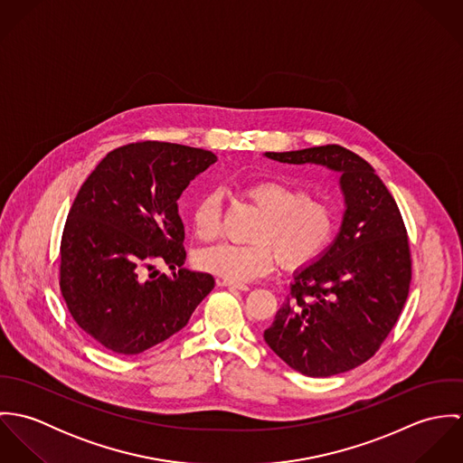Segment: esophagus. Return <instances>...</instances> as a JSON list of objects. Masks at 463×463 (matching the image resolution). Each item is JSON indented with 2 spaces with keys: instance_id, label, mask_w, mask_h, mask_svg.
<instances>
[{
  "instance_id": "esophagus-1",
  "label": "esophagus",
  "mask_w": 463,
  "mask_h": 463,
  "mask_svg": "<svg viewBox=\"0 0 463 463\" xmlns=\"http://www.w3.org/2000/svg\"><path fill=\"white\" fill-rule=\"evenodd\" d=\"M219 285L226 287V288H233V290H250V287L246 283H235V281H230V279H221Z\"/></svg>"
}]
</instances>
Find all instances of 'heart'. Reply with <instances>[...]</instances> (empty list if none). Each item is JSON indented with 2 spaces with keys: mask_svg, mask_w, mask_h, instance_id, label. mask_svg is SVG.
I'll return each mask as SVG.
<instances>
[{
  "mask_svg": "<svg viewBox=\"0 0 463 463\" xmlns=\"http://www.w3.org/2000/svg\"><path fill=\"white\" fill-rule=\"evenodd\" d=\"M244 196L262 213L253 244L222 242L201 250L199 269L242 283L267 274L274 260L287 269L314 262L336 230V213L328 203L308 196L298 185L281 180H259L244 187ZM193 228L201 241H213L221 230V196L206 193L193 208Z\"/></svg>",
  "mask_w": 463,
  "mask_h": 463,
  "instance_id": "b5f03b06",
  "label": "heart"
}]
</instances>
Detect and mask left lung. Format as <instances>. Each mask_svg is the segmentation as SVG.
<instances>
[{
    "mask_svg": "<svg viewBox=\"0 0 463 463\" xmlns=\"http://www.w3.org/2000/svg\"><path fill=\"white\" fill-rule=\"evenodd\" d=\"M265 156L338 173L345 203L335 241L294 272L290 296L264 331L265 342L305 376L351 371L380 349L408 298L411 260L401 212L371 164L342 146Z\"/></svg>",
    "mask_w": 463,
    "mask_h": 463,
    "instance_id": "left-lung-1",
    "label": "left lung"
}]
</instances>
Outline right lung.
<instances>
[{
  "instance_id": "1",
  "label": "right lung",
  "mask_w": 463,
  "mask_h": 463,
  "mask_svg": "<svg viewBox=\"0 0 463 463\" xmlns=\"http://www.w3.org/2000/svg\"><path fill=\"white\" fill-rule=\"evenodd\" d=\"M217 156L171 144L110 151L80 187L61 244V290L74 323L118 354L182 330L215 281L185 269L178 199ZM156 264L178 268L169 279Z\"/></svg>"
}]
</instances>
